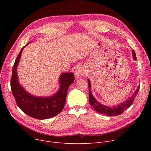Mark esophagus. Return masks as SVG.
Here are the masks:
<instances>
[{"instance_id": "1", "label": "esophagus", "mask_w": 151, "mask_h": 151, "mask_svg": "<svg viewBox=\"0 0 151 151\" xmlns=\"http://www.w3.org/2000/svg\"><path fill=\"white\" fill-rule=\"evenodd\" d=\"M75 76L76 78H79L81 76L85 74V71H84V68L83 66H79L77 68V69L75 71Z\"/></svg>"}]
</instances>
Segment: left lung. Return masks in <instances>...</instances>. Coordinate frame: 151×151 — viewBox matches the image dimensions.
I'll list each match as a JSON object with an SVG mask.
<instances>
[{
    "instance_id": "left-lung-1",
    "label": "left lung",
    "mask_w": 151,
    "mask_h": 151,
    "mask_svg": "<svg viewBox=\"0 0 151 151\" xmlns=\"http://www.w3.org/2000/svg\"><path fill=\"white\" fill-rule=\"evenodd\" d=\"M132 55H133V59L136 60L137 58H136V54L133 50L132 51ZM88 88H89V102L90 105L93 106L94 110L97 112L108 116L119 115L121 114H122L125 110L128 109L129 107H130L133 104L139 91V88H140V85H139L137 89L136 90V91H134L133 95L128 99H127L125 101L120 103L119 104H117L114 106L113 107H111L103 105L102 104L100 103L98 101H97V100L94 97V96L91 93V85L89 79H88Z\"/></svg>"
}]
</instances>
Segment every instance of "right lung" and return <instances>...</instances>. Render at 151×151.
Here are the masks:
<instances>
[{"label":"right lung","instance_id":"obj_1","mask_svg":"<svg viewBox=\"0 0 151 151\" xmlns=\"http://www.w3.org/2000/svg\"><path fill=\"white\" fill-rule=\"evenodd\" d=\"M28 44L21 48L14 63L11 79V90L18 106L26 114L38 119L51 118L59 114L63 109L68 88L75 79L74 75L73 73H61L58 80V90L51 96L36 97L29 93L20 85L17 72L21 53Z\"/></svg>","mask_w":151,"mask_h":151}]
</instances>
